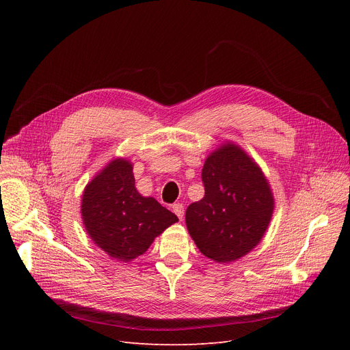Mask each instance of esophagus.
Here are the masks:
<instances>
[{
    "instance_id": "esophagus-1",
    "label": "esophagus",
    "mask_w": 350,
    "mask_h": 350,
    "mask_svg": "<svg viewBox=\"0 0 350 350\" xmlns=\"http://www.w3.org/2000/svg\"><path fill=\"white\" fill-rule=\"evenodd\" d=\"M173 213L181 219L183 218V215H185V206H183L181 203H176V204H173Z\"/></svg>"
}]
</instances>
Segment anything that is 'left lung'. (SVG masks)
Listing matches in <instances>:
<instances>
[{"label": "left lung", "instance_id": "8db88e82", "mask_svg": "<svg viewBox=\"0 0 350 350\" xmlns=\"http://www.w3.org/2000/svg\"><path fill=\"white\" fill-rule=\"evenodd\" d=\"M201 180L204 197L186 211L191 238L215 262L241 258L271 221L273 197L267 178L244 150L227 143L207 157Z\"/></svg>", "mask_w": 350, "mask_h": 350}]
</instances>
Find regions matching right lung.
Instances as JSON below:
<instances>
[{
  "label": "right lung",
  "instance_id": "right-lung-1",
  "mask_svg": "<svg viewBox=\"0 0 350 350\" xmlns=\"http://www.w3.org/2000/svg\"><path fill=\"white\" fill-rule=\"evenodd\" d=\"M82 218L94 243L124 262L146 252L159 234L178 221L157 200L139 194L132 164L124 159L110 161L86 186Z\"/></svg>",
  "mask_w": 350,
  "mask_h": 350
}]
</instances>
